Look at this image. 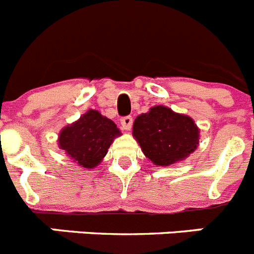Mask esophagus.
Returning a JSON list of instances; mask_svg holds the SVG:
<instances>
[{
  "mask_svg": "<svg viewBox=\"0 0 254 254\" xmlns=\"http://www.w3.org/2000/svg\"><path fill=\"white\" fill-rule=\"evenodd\" d=\"M120 123L123 129L130 130L131 129V125H133V118L131 116H124V118H121Z\"/></svg>",
  "mask_w": 254,
  "mask_h": 254,
  "instance_id": "esophagus-1",
  "label": "esophagus"
}]
</instances>
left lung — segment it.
<instances>
[{
    "label": "left lung",
    "instance_id": "left-lung-1",
    "mask_svg": "<svg viewBox=\"0 0 254 254\" xmlns=\"http://www.w3.org/2000/svg\"><path fill=\"white\" fill-rule=\"evenodd\" d=\"M133 134L143 153L156 165L169 166L197 148L199 130L189 116L156 106L135 119Z\"/></svg>",
    "mask_w": 254,
    "mask_h": 254
}]
</instances>
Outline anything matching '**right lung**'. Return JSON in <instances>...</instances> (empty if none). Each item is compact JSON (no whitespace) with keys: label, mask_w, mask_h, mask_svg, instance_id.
<instances>
[{"label":"right lung","mask_w":254,"mask_h":254,"mask_svg":"<svg viewBox=\"0 0 254 254\" xmlns=\"http://www.w3.org/2000/svg\"><path fill=\"white\" fill-rule=\"evenodd\" d=\"M116 135H120V130L114 121L89 110L76 123L63 129L59 143L80 166L92 169L105 157Z\"/></svg>","instance_id":"right-lung-1"}]
</instances>
